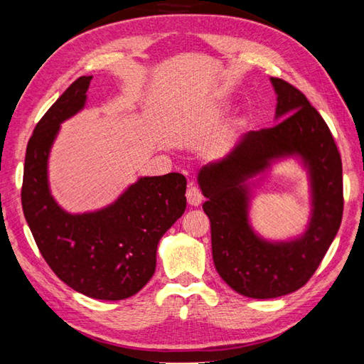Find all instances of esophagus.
<instances>
[{"instance_id": "obj_1", "label": "esophagus", "mask_w": 364, "mask_h": 364, "mask_svg": "<svg viewBox=\"0 0 364 364\" xmlns=\"http://www.w3.org/2000/svg\"><path fill=\"white\" fill-rule=\"evenodd\" d=\"M186 198H188V203L191 206H200V205H202L203 196H202V192H200V189L196 186L194 183H189L188 191H186Z\"/></svg>"}]
</instances>
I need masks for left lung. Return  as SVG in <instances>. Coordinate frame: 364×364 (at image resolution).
I'll list each match as a JSON object with an SVG mask.
<instances>
[{
  "label": "left lung",
  "mask_w": 364,
  "mask_h": 364,
  "mask_svg": "<svg viewBox=\"0 0 364 364\" xmlns=\"http://www.w3.org/2000/svg\"><path fill=\"white\" fill-rule=\"evenodd\" d=\"M270 82L275 119L282 122L244 134L227 158L198 173L215 270L231 289L252 299L286 296L310 280L333 242L344 208L341 156L327 123L299 89L280 78ZM288 156H299L311 175L312 218L300 237L272 243L248 222V180Z\"/></svg>",
  "instance_id": "left-lung-1"
}]
</instances>
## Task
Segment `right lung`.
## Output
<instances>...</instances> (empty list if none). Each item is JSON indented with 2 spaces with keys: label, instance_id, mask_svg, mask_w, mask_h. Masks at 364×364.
I'll list each match as a JSON object with an SVG mask.
<instances>
[{
  "label": "right lung",
  "instance_id": "add662e5",
  "mask_svg": "<svg viewBox=\"0 0 364 364\" xmlns=\"http://www.w3.org/2000/svg\"><path fill=\"white\" fill-rule=\"evenodd\" d=\"M92 76L70 84L36 125L26 146L21 205L42 257L72 289L100 300L141 291L156 269L159 239L186 210L181 173L142 176L103 210L70 214L53 198L48 156L60 123L86 105Z\"/></svg>",
  "mask_w": 364,
  "mask_h": 364
}]
</instances>
